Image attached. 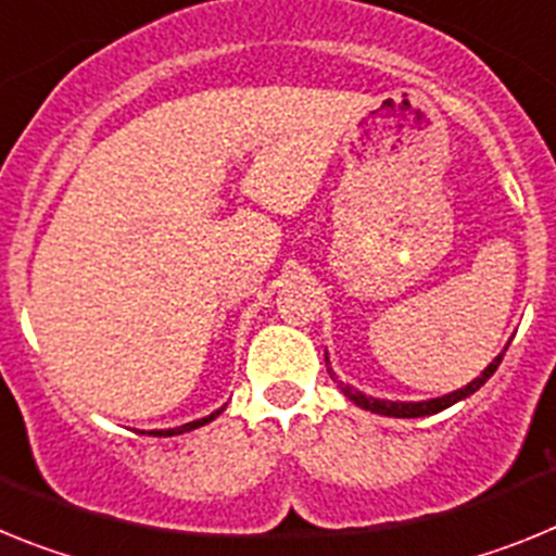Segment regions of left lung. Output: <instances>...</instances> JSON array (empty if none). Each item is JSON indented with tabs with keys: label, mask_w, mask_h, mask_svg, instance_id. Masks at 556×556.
<instances>
[{
	"label": "left lung",
	"mask_w": 556,
	"mask_h": 556,
	"mask_svg": "<svg viewBox=\"0 0 556 556\" xmlns=\"http://www.w3.org/2000/svg\"><path fill=\"white\" fill-rule=\"evenodd\" d=\"M501 358H504V353H498V356H495L493 362L484 367V372H481L479 378H473L468 387L448 392V395H443V397H431V401H384V397H370V395H365V392L353 390L351 384H342L331 367H328V372H331V378L339 384V390L345 392L348 401H353V404L362 406V409H370V412H376V415H387V417H426V415H437V412L448 409V406H454L456 401H462V397L473 395V392L479 390V387H484V381H488V378L498 370ZM326 362H328V356H326Z\"/></svg>",
	"instance_id": "1"
}]
</instances>
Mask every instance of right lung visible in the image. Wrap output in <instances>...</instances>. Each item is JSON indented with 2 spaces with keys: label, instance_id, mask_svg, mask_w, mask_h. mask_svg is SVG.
<instances>
[{
  "label": "right lung",
  "instance_id": "right-lung-1",
  "mask_svg": "<svg viewBox=\"0 0 556 556\" xmlns=\"http://www.w3.org/2000/svg\"><path fill=\"white\" fill-rule=\"evenodd\" d=\"M223 409H225V406H223ZM223 409L211 412L208 417H200V420H191V424H184V426H178V429H159V431H150V434H152V437H175V434H184V431L200 429V426L211 424V420H214V417H219V415H223Z\"/></svg>",
  "mask_w": 556,
  "mask_h": 556
}]
</instances>
